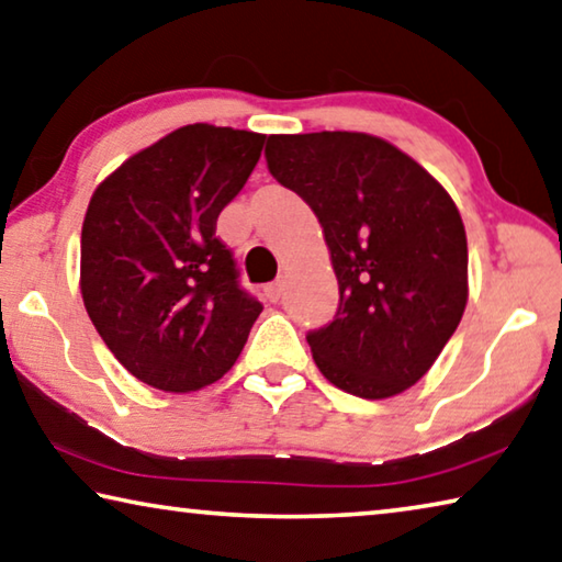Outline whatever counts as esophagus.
I'll list each match as a JSON object with an SVG mask.
<instances>
[{"instance_id":"34e87169","label":"esophagus","mask_w":562,"mask_h":562,"mask_svg":"<svg viewBox=\"0 0 562 562\" xmlns=\"http://www.w3.org/2000/svg\"><path fill=\"white\" fill-rule=\"evenodd\" d=\"M265 295H267V300H270V302H280L282 295H284V280H278V282L267 284Z\"/></svg>"}]
</instances>
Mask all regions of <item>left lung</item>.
<instances>
[{
  "mask_svg": "<svg viewBox=\"0 0 562 562\" xmlns=\"http://www.w3.org/2000/svg\"><path fill=\"white\" fill-rule=\"evenodd\" d=\"M267 167L323 225L340 305L307 345L335 387L382 400L415 385L468 302V239L450 194L362 132L270 135Z\"/></svg>",
  "mask_w": 562,
  "mask_h": 562,
  "instance_id": "1",
  "label": "left lung"
}]
</instances>
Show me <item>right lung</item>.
Instances as JSON below:
<instances>
[{
    "label": "right lung",
    "mask_w": 562,
    "mask_h": 562,
    "mask_svg": "<svg viewBox=\"0 0 562 562\" xmlns=\"http://www.w3.org/2000/svg\"><path fill=\"white\" fill-rule=\"evenodd\" d=\"M265 135L187 124L97 187L82 225V297L114 358L165 393L220 380L262 302L215 235L260 159Z\"/></svg>",
    "instance_id": "add662e5"
}]
</instances>
